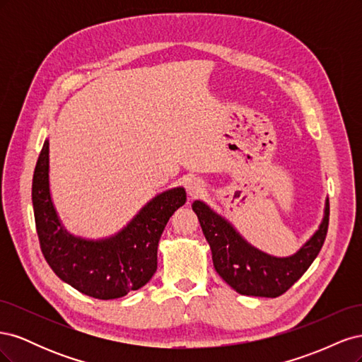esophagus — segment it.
<instances>
[{
    "label": "esophagus",
    "mask_w": 362,
    "mask_h": 362,
    "mask_svg": "<svg viewBox=\"0 0 362 362\" xmlns=\"http://www.w3.org/2000/svg\"><path fill=\"white\" fill-rule=\"evenodd\" d=\"M202 190H204V185H202L201 181H198V180L189 181V184H187V193H189L190 198H198V196L202 193Z\"/></svg>",
    "instance_id": "1"
}]
</instances>
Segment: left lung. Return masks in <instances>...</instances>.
Here are the masks:
<instances>
[{"mask_svg":"<svg viewBox=\"0 0 362 362\" xmlns=\"http://www.w3.org/2000/svg\"><path fill=\"white\" fill-rule=\"evenodd\" d=\"M192 206L210 243L216 272L237 293L258 298H278L308 270L325 243L329 225L327 201L323 222L310 242L293 257L275 258L247 245L225 218L213 213L201 201H196Z\"/></svg>","mask_w":362,"mask_h":362,"instance_id":"8db88e82","label":"left lung"}]
</instances>
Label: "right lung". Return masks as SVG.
I'll return each instance as SVG.
<instances>
[{"instance_id": "1", "label": "right lung", "mask_w": 362, "mask_h": 362, "mask_svg": "<svg viewBox=\"0 0 362 362\" xmlns=\"http://www.w3.org/2000/svg\"><path fill=\"white\" fill-rule=\"evenodd\" d=\"M48 141L43 144L35 175L31 201L43 257L56 275L95 299H117L144 287L157 270V247L164 226L185 204V190L158 194L122 233L101 242H87L62 228L48 187Z\"/></svg>"}]
</instances>
